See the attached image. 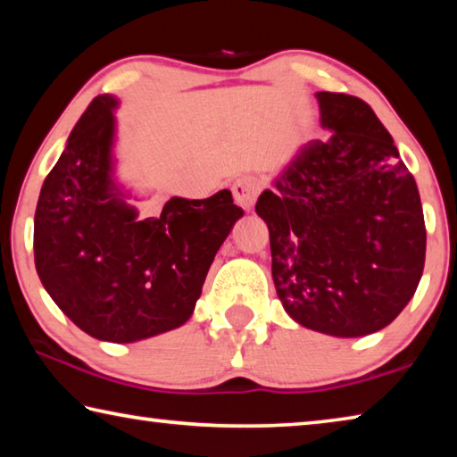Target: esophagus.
<instances>
[{"label":"esophagus","instance_id":"1","mask_svg":"<svg viewBox=\"0 0 457 457\" xmlns=\"http://www.w3.org/2000/svg\"><path fill=\"white\" fill-rule=\"evenodd\" d=\"M231 191H234V197L237 201V205H242L245 212H250L253 204H256V199L262 191V183L258 177L253 175H242L237 177L231 185Z\"/></svg>","mask_w":457,"mask_h":457}]
</instances>
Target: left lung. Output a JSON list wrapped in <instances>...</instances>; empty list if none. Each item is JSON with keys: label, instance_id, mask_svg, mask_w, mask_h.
<instances>
[{"label": "left lung", "instance_id": "left-lung-1", "mask_svg": "<svg viewBox=\"0 0 457 457\" xmlns=\"http://www.w3.org/2000/svg\"><path fill=\"white\" fill-rule=\"evenodd\" d=\"M328 141H312L262 193L272 278L306 328L365 337L407 306L425 264L420 191L365 100L319 92Z\"/></svg>", "mask_w": 457, "mask_h": 457}]
</instances>
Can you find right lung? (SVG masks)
<instances>
[{"instance_id": "obj_1", "label": "right lung", "mask_w": 457, "mask_h": 457, "mask_svg": "<svg viewBox=\"0 0 457 457\" xmlns=\"http://www.w3.org/2000/svg\"><path fill=\"white\" fill-rule=\"evenodd\" d=\"M117 100L96 96L46 177L34 262L54 303L98 340L135 343L189 320L223 239L242 218L231 191L173 197L137 220L111 179Z\"/></svg>"}]
</instances>
